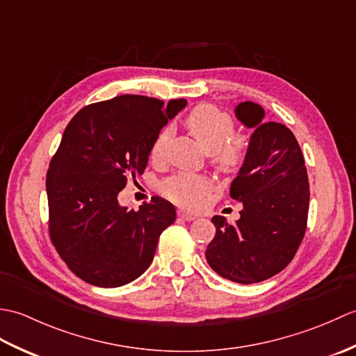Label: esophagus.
<instances>
[{
    "label": "esophagus",
    "mask_w": 356,
    "mask_h": 356,
    "mask_svg": "<svg viewBox=\"0 0 356 356\" xmlns=\"http://www.w3.org/2000/svg\"><path fill=\"white\" fill-rule=\"evenodd\" d=\"M177 214H179V217L180 218H184V220H186V222H191V220H194L195 217V214H193V213H188V211H184V209H179L177 211Z\"/></svg>",
    "instance_id": "obj_1"
}]
</instances>
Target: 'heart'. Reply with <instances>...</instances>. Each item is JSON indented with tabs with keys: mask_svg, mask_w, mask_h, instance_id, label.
<instances>
[{
	"mask_svg": "<svg viewBox=\"0 0 356 356\" xmlns=\"http://www.w3.org/2000/svg\"><path fill=\"white\" fill-rule=\"evenodd\" d=\"M185 125L208 153H214L213 162L223 171L236 170L243 162L246 139L232 134V120L228 113L214 105H199L185 118ZM170 140V130H162L151 147V159L161 162ZM163 194L179 205L195 207L211 190V182L199 174L180 172L166 180Z\"/></svg>",
	"mask_w": 356,
	"mask_h": 356,
	"instance_id": "obj_1",
	"label": "heart"
}]
</instances>
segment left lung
<instances>
[{
	"label": "left lung",
	"mask_w": 356,
	"mask_h": 356,
	"mask_svg": "<svg viewBox=\"0 0 356 356\" xmlns=\"http://www.w3.org/2000/svg\"><path fill=\"white\" fill-rule=\"evenodd\" d=\"M234 113L252 130L229 191L243 209L234 225L213 217L216 236L205 257L220 277L252 284L282 272L297 252L306 232L309 182L303 153L289 128L266 122L261 105L251 101L240 102Z\"/></svg>",
	"instance_id": "8db88e82"
}]
</instances>
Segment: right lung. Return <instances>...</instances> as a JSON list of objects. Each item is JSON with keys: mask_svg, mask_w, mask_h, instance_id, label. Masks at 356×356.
I'll return each instance as SVG.
<instances>
[{"mask_svg": "<svg viewBox=\"0 0 356 356\" xmlns=\"http://www.w3.org/2000/svg\"><path fill=\"white\" fill-rule=\"evenodd\" d=\"M185 107V99L165 105L122 95L87 105L67 125L45 180L49 229L58 254L84 282L119 287L149 268L176 209L153 197L136 211L120 207L118 194L143 172L157 134Z\"/></svg>", "mask_w": 356, "mask_h": 356, "instance_id": "add662e5", "label": "right lung"}]
</instances>
